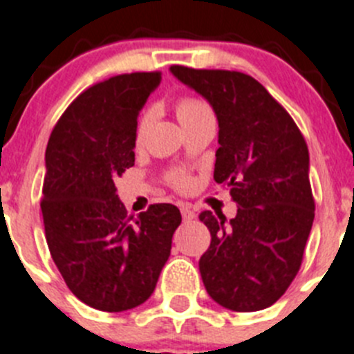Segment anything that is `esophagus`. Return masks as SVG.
Here are the masks:
<instances>
[{
  "mask_svg": "<svg viewBox=\"0 0 354 354\" xmlns=\"http://www.w3.org/2000/svg\"><path fill=\"white\" fill-rule=\"evenodd\" d=\"M180 214H183L184 221H191V219H194V216H196V214H194V210L191 209L189 205L180 207Z\"/></svg>",
  "mask_w": 354,
  "mask_h": 354,
  "instance_id": "1",
  "label": "esophagus"
}]
</instances>
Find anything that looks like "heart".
Listing matches in <instances>:
<instances>
[{
	"label": "heart",
	"mask_w": 354,
	"mask_h": 354,
	"mask_svg": "<svg viewBox=\"0 0 354 354\" xmlns=\"http://www.w3.org/2000/svg\"><path fill=\"white\" fill-rule=\"evenodd\" d=\"M175 112H177V118H179L180 124H187L193 119L200 118L203 113H209V106L202 102V100L194 98V96H180L177 102H175ZM149 119H151V112H145L144 115L140 118V122H138L137 128V140L140 142L144 138V133L147 129ZM174 184L175 187H179V189H186L189 187L191 180L186 174H177L174 177Z\"/></svg>",
	"instance_id": "b5f03b06"
}]
</instances>
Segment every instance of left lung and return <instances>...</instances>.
I'll return each mask as SVG.
<instances>
[{
  "mask_svg": "<svg viewBox=\"0 0 354 354\" xmlns=\"http://www.w3.org/2000/svg\"><path fill=\"white\" fill-rule=\"evenodd\" d=\"M170 71L212 105L219 122L214 179L239 205L230 223L223 214H200L212 236L200 258L207 293L236 313L267 309L293 283L313 228L306 138L251 75L180 64Z\"/></svg>",
  "mask_w": 354,
  "mask_h": 354,
  "instance_id": "1",
  "label": "left lung"
}]
</instances>
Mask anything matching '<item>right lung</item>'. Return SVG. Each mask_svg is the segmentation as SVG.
<instances>
[{"label":"right lung","instance_id":"1","mask_svg":"<svg viewBox=\"0 0 354 354\" xmlns=\"http://www.w3.org/2000/svg\"><path fill=\"white\" fill-rule=\"evenodd\" d=\"M160 80L161 71H137L91 86L64 110L45 151L48 251L71 293L105 313L151 297L183 221L171 203L128 216L113 183L135 165L138 112Z\"/></svg>","mask_w":354,"mask_h":354}]
</instances>
